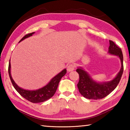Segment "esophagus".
Masks as SVG:
<instances>
[{
	"label": "esophagus",
	"mask_w": 130,
	"mask_h": 130,
	"mask_svg": "<svg viewBox=\"0 0 130 130\" xmlns=\"http://www.w3.org/2000/svg\"><path fill=\"white\" fill-rule=\"evenodd\" d=\"M75 67H76L75 65L73 64V63H71V64H69L68 66L67 70L68 72L73 71V70H74V69H75Z\"/></svg>",
	"instance_id": "1"
}]
</instances>
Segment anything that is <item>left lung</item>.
<instances>
[{
	"label": "left lung",
	"instance_id": "8db88e82",
	"mask_svg": "<svg viewBox=\"0 0 130 130\" xmlns=\"http://www.w3.org/2000/svg\"><path fill=\"white\" fill-rule=\"evenodd\" d=\"M108 53L112 55L118 56L121 61L120 70L116 77L111 81L104 83H97L83 68H78L76 72L79 74V81L77 87L80 93L88 99H102L112 92L118 86L123 72V56L119 47L112 41L109 40Z\"/></svg>",
	"mask_w": 130,
	"mask_h": 130
}]
</instances>
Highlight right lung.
Listing matches in <instances>:
<instances>
[{
    "instance_id": "add662e5",
    "label": "right lung",
    "mask_w": 130,
    "mask_h": 130,
    "mask_svg": "<svg viewBox=\"0 0 130 130\" xmlns=\"http://www.w3.org/2000/svg\"><path fill=\"white\" fill-rule=\"evenodd\" d=\"M35 32H31L25 35L21 39V42L23 41V39L28 38L30 36H31L32 34H34ZM11 64L10 62H9L8 65V74L10 78L12 84L14 88L16 89V91L21 94V95L26 99V100L29 101L30 102L33 103H42L45 102L53 96L54 93H56V90L58 88V84L60 83L61 78L65 75L67 73V69H63L62 71H61L60 73H58L57 75L54 77L50 82L47 84L46 85L43 87L42 88H40L37 90H33V91H29V90H26L23 88H21L19 87L18 86L17 84L15 83V81L13 80L11 75Z\"/></svg>"
}]
</instances>
